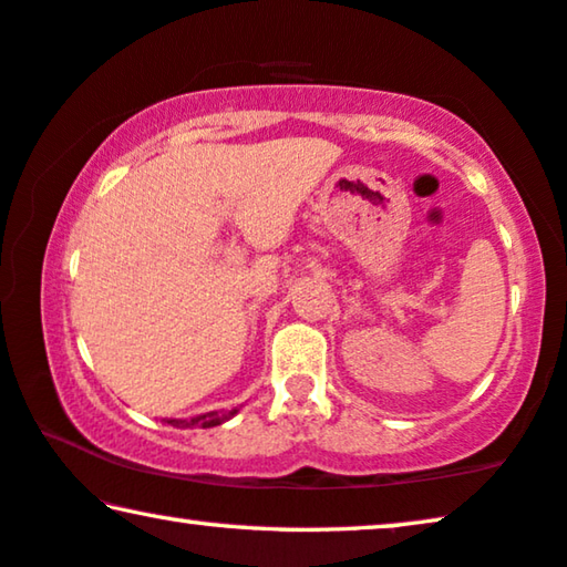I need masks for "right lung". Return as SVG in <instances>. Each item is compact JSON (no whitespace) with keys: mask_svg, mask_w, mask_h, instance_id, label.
<instances>
[{"mask_svg":"<svg viewBox=\"0 0 567 567\" xmlns=\"http://www.w3.org/2000/svg\"><path fill=\"white\" fill-rule=\"evenodd\" d=\"M236 412L239 410H214V412H203V415H196V417H190V420H175V417H171L167 420L165 417V422L167 425H173V427H181V430H185V427H216V425H221V422H226V420H231Z\"/></svg>","mask_w":567,"mask_h":567,"instance_id":"obj_1","label":"right lung"}]
</instances>
